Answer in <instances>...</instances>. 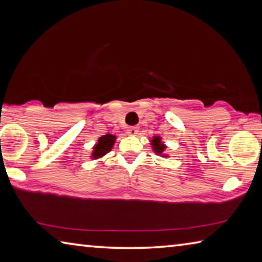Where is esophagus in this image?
<instances>
[{
	"label": "esophagus",
	"instance_id": "esophagus-1",
	"mask_svg": "<svg viewBox=\"0 0 262 262\" xmlns=\"http://www.w3.org/2000/svg\"><path fill=\"white\" fill-rule=\"evenodd\" d=\"M137 133H139V128H137V127H129L127 129L128 135H136Z\"/></svg>",
	"mask_w": 262,
	"mask_h": 262
}]
</instances>
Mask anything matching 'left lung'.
<instances>
[{"instance_id": "obj_1", "label": "left lung", "mask_w": 262, "mask_h": 262, "mask_svg": "<svg viewBox=\"0 0 262 262\" xmlns=\"http://www.w3.org/2000/svg\"><path fill=\"white\" fill-rule=\"evenodd\" d=\"M149 141H150V145H151L152 151L155 154L161 157H165V158L168 157V155L165 154L166 144L164 143L161 136H152V139H150Z\"/></svg>"}]
</instances>
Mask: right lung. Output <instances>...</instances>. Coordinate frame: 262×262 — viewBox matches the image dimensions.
I'll use <instances>...</instances> for the list:
<instances>
[{
	"instance_id": "right-lung-1",
	"label": "right lung",
	"mask_w": 262,
	"mask_h": 262,
	"mask_svg": "<svg viewBox=\"0 0 262 262\" xmlns=\"http://www.w3.org/2000/svg\"><path fill=\"white\" fill-rule=\"evenodd\" d=\"M117 140V136L113 134H106L98 139V142L94 145L91 152V159H100L103 158L106 154H108L112 150L113 145Z\"/></svg>"
}]
</instances>
